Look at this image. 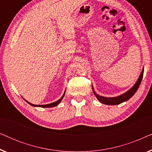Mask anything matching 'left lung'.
<instances>
[{
	"mask_svg": "<svg viewBox=\"0 0 152 152\" xmlns=\"http://www.w3.org/2000/svg\"><path fill=\"white\" fill-rule=\"evenodd\" d=\"M143 73H144V68H142V72H141L140 76H139V77L138 78V80H137L136 82L135 83L134 86H133L130 89H129L127 91H126L125 93H124L123 94L118 95V96L111 97L102 96V95L97 94V93L95 92L94 88H93V86H92L93 93H94L95 97H97V99H98L101 103L104 104H107V105L120 104L124 102L129 100V99L131 97H132L133 95L136 93L137 90H138V88H139V86H140L141 82H142Z\"/></svg>",
	"mask_w": 152,
	"mask_h": 152,
	"instance_id": "left-lung-1",
	"label": "left lung"
}]
</instances>
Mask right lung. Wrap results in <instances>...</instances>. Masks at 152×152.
I'll return each mask as SVG.
<instances>
[{
	"instance_id": "right-lung-1",
	"label": "right lung",
	"mask_w": 152,
	"mask_h": 152,
	"mask_svg": "<svg viewBox=\"0 0 152 152\" xmlns=\"http://www.w3.org/2000/svg\"><path fill=\"white\" fill-rule=\"evenodd\" d=\"M65 93H66V91H64V94L63 95H62L61 98H60L59 99H58L57 101L55 102H53V103H50V104H43V105H36V104H33L29 102H28L27 100H26L25 99V101H26L27 102H28L29 104H30L31 106H32V107H42V108H50V107H56V106H57L59 104H60V102H61L62 99H63V97H64V95H65Z\"/></svg>"
}]
</instances>
